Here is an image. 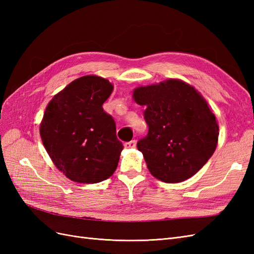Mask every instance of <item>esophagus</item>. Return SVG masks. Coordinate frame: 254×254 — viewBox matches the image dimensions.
I'll return each instance as SVG.
<instances>
[{
	"label": "esophagus",
	"mask_w": 254,
	"mask_h": 254,
	"mask_svg": "<svg viewBox=\"0 0 254 254\" xmlns=\"http://www.w3.org/2000/svg\"><path fill=\"white\" fill-rule=\"evenodd\" d=\"M135 145H136V141L135 140H131V141L126 142L124 144V146H125L126 148H133V147H135Z\"/></svg>",
	"instance_id": "1"
}]
</instances>
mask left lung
Wrapping results in <instances>:
<instances>
[{"instance_id":"1","label":"left lung","mask_w":254,"mask_h":254,"mask_svg":"<svg viewBox=\"0 0 254 254\" xmlns=\"http://www.w3.org/2000/svg\"><path fill=\"white\" fill-rule=\"evenodd\" d=\"M145 106L148 133L136 144L157 179L177 183L190 178L209 161L218 141V125L205 99L178 79L136 88Z\"/></svg>"}]
</instances>
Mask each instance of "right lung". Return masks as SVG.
Listing matches in <instances>:
<instances>
[{
    "label": "right lung",
    "instance_id": "right-lung-1",
    "mask_svg": "<svg viewBox=\"0 0 254 254\" xmlns=\"http://www.w3.org/2000/svg\"><path fill=\"white\" fill-rule=\"evenodd\" d=\"M113 86L105 78H77L53 97L45 109L40 135L54 164L68 179L97 183L117 170L123 144L103 104Z\"/></svg>",
    "mask_w": 254,
    "mask_h": 254
}]
</instances>
